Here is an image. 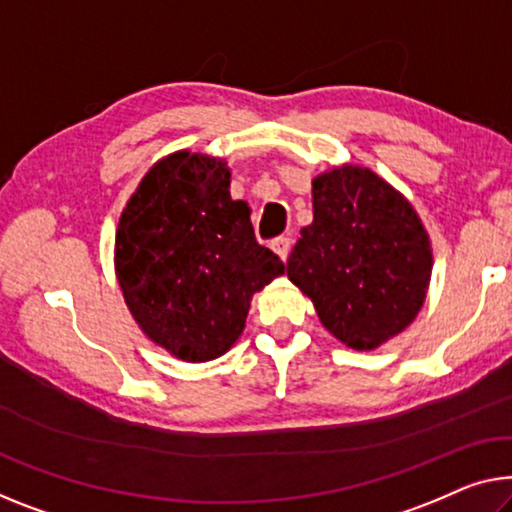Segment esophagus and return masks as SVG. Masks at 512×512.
<instances>
[{
    "mask_svg": "<svg viewBox=\"0 0 512 512\" xmlns=\"http://www.w3.org/2000/svg\"><path fill=\"white\" fill-rule=\"evenodd\" d=\"M271 248H273V253H276L282 262H285L289 255V248H292V239H289V236H278V239L271 241Z\"/></svg>",
    "mask_w": 512,
    "mask_h": 512,
    "instance_id": "esophagus-1",
    "label": "esophagus"
}]
</instances>
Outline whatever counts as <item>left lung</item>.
Instances as JSON below:
<instances>
[{
  "label": "left lung",
  "mask_w": 512,
  "mask_h": 512,
  "mask_svg": "<svg viewBox=\"0 0 512 512\" xmlns=\"http://www.w3.org/2000/svg\"><path fill=\"white\" fill-rule=\"evenodd\" d=\"M430 276V236L400 190L349 163L312 179V223L287 278L333 338L356 352L384 345L414 322Z\"/></svg>",
  "instance_id": "1"
}]
</instances>
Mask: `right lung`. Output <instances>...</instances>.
Masks as SVG:
<instances>
[{
    "mask_svg": "<svg viewBox=\"0 0 512 512\" xmlns=\"http://www.w3.org/2000/svg\"><path fill=\"white\" fill-rule=\"evenodd\" d=\"M230 167L174 151L144 174L121 211L114 271L142 333L186 363L223 356L246 326L253 294L285 266L255 239Z\"/></svg>",
    "mask_w": 512,
    "mask_h": 512,
    "instance_id": "obj_1",
    "label": "right lung"
}]
</instances>
